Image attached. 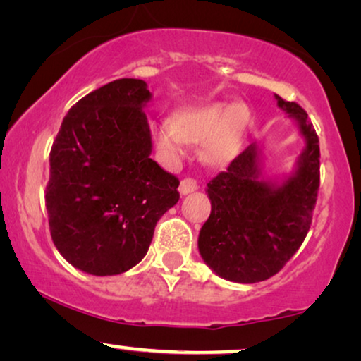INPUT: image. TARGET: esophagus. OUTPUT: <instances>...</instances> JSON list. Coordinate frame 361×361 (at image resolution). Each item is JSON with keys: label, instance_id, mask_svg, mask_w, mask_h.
<instances>
[{"label": "esophagus", "instance_id": "obj_1", "mask_svg": "<svg viewBox=\"0 0 361 361\" xmlns=\"http://www.w3.org/2000/svg\"><path fill=\"white\" fill-rule=\"evenodd\" d=\"M199 189V185H197V182L194 179H182L180 180V185H179V192L180 195H189L192 192H195Z\"/></svg>", "mask_w": 361, "mask_h": 361}]
</instances>
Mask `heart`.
<instances>
[{
	"label": "heart",
	"instance_id": "b5f03b06",
	"mask_svg": "<svg viewBox=\"0 0 361 361\" xmlns=\"http://www.w3.org/2000/svg\"><path fill=\"white\" fill-rule=\"evenodd\" d=\"M250 125V110L243 103L214 102L182 111L156 128L157 145L166 156L184 154L187 142H202V159L210 166H225L238 154Z\"/></svg>",
	"mask_w": 361,
	"mask_h": 361
}]
</instances>
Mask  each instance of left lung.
<instances>
[{
  "mask_svg": "<svg viewBox=\"0 0 361 361\" xmlns=\"http://www.w3.org/2000/svg\"><path fill=\"white\" fill-rule=\"evenodd\" d=\"M304 137L290 174L268 179L263 147L251 142L207 184L212 212L199 233V253L220 278L253 284L274 276L307 235L319 190V137L307 113L274 95Z\"/></svg>",
  "mask_w": 361,
  "mask_h": 361,
  "instance_id": "1",
  "label": "left lung"
}]
</instances>
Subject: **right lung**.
I'll list each match as a JSON object with an SVG mask.
<instances>
[{"instance_id": "obj_1", "label": "right lung", "mask_w": 361, "mask_h": 361, "mask_svg": "<svg viewBox=\"0 0 361 361\" xmlns=\"http://www.w3.org/2000/svg\"><path fill=\"white\" fill-rule=\"evenodd\" d=\"M152 93L120 78L78 100L51 149L46 209L52 241L73 268L121 274L145 258L157 220L179 200V179L151 159L142 108Z\"/></svg>"}]
</instances>
